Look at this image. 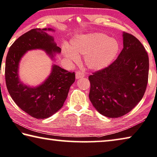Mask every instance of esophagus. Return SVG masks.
<instances>
[{
  "instance_id": "esophagus-1",
  "label": "esophagus",
  "mask_w": 157,
  "mask_h": 157,
  "mask_svg": "<svg viewBox=\"0 0 157 157\" xmlns=\"http://www.w3.org/2000/svg\"><path fill=\"white\" fill-rule=\"evenodd\" d=\"M84 76H85V74H84L82 72L78 71V72H77L76 74H75L76 79H79V78H83Z\"/></svg>"
}]
</instances>
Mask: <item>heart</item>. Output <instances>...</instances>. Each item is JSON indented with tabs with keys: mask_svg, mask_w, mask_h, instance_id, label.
<instances>
[{
	"mask_svg": "<svg viewBox=\"0 0 157 157\" xmlns=\"http://www.w3.org/2000/svg\"><path fill=\"white\" fill-rule=\"evenodd\" d=\"M118 51L119 44L116 39L102 33H94L75 36L69 48H64L63 54L71 63H78L79 56H84L86 67L99 71L113 61Z\"/></svg>",
	"mask_w": 157,
	"mask_h": 157,
	"instance_id": "b5f03b06",
	"label": "heart"
}]
</instances>
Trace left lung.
Masks as SVG:
<instances>
[{"mask_svg":"<svg viewBox=\"0 0 157 157\" xmlns=\"http://www.w3.org/2000/svg\"><path fill=\"white\" fill-rule=\"evenodd\" d=\"M123 48L108 67L89 76V97L103 116L118 118L141 101L149 75V57L136 37L123 32Z\"/></svg>","mask_w":157,"mask_h":157,"instance_id":"1","label":"left lung"}]
</instances>
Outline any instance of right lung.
<instances>
[{"label":"right lung","instance_id":"1","mask_svg":"<svg viewBox=\"0 0 157 157\" xmlns=\"http://www.w3.org/2000/svg\"><path fill=\"white\" fill-rule=\"evenodd\" d=\"M46 31L53 29H33L19 37L9 48L5 70L7 89L13 101L29 116L40 119L51 116L63 106L75 79L74 72L53 65L50 75L38 86L32 87L20 80L19 63L27 51L42 49L51 58L61 51Z\"/></svg>","mask_w":157,"mask_h":157}]
</instances>
